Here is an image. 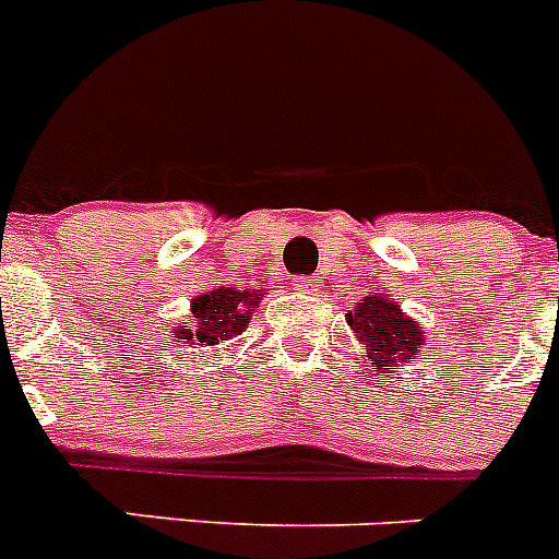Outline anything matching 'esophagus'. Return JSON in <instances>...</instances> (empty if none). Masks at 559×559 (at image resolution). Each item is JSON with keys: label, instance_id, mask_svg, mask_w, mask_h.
Wrapping results in <instances>:
<instances>
[{"label": "esophagus", "instance_id": "34e87169", "mask_svg": "<svg viewBox=\"0 0 559 559\" xmlns=\"http://www.w3.org/2000/svg\"><path fill=\"white\" fill-rule=\"evenodd\" d=\"M292 289H295V295H314V292L320 289V281H317V278H295V281H292Z\"/></svg>", "mask_w": 559, "mask_h": 559}]
</instances>
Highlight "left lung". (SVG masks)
Returning a JSON list of instances; mask_svg holds the SVG:
<instances>
[{
    "label": "left lung",
    "mask_w": 559,
    "mask_h": 559,
    "mask_svg": "<svg viewBox=\"0 0 559 559\" xmlns=\"http://www.w3.org/2000/svg\"><path fill=\"white\" fill-rule=\"evenodd\" d=\"M353 336L367 347V358H372L374 372H394L400 367H411V358H419L427 333L419 322L397 306V300L385 292H372L344 317ZM391 383V380H389Z\"/></svg>",
    "instance_id": "1"
}]
</instances>
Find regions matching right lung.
<instances>
[{
    "mask_svg": "<svg viewBox=\"0 0 559 559\" xmlns=\"http://www.w3.org/2000/svg\"><path fill=\"white\" fill-rule=\"evenodd\" d=\"M264 295L267 292L237 289V286H217V289L201 292V295L192 297L190 320L179 322L170 331V336L185 347H192V344L215 347V344L228 342L248 328L250 317L259 309Z\"/></svg>",
    "mask_w": 559,
    "mask_h": 559,
    "instance_id": "obj_1",
    "label": "right lung"
}]
</instances>
